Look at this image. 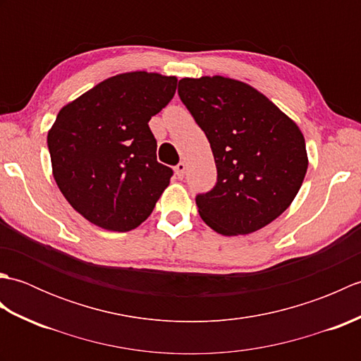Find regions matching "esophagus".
Masks as SVG:
<instances>
[{
    "mask_svg": "<svg viewBox=\"0 0 361 361\" xmlns=\"http://www.w3.org/2000/svg\"><path fill=\"white\" fill-rule=\"evenodd\" d=\"M185 172H186V164L181 161V163L175 166V173H176V176H178V178H183V176H185Z\"/></svg>",
    "mask_w": 361,
    "mask_h": 361,
    "instance_id": "obj_1",
    "label": "esophagus"
}]
</instances>
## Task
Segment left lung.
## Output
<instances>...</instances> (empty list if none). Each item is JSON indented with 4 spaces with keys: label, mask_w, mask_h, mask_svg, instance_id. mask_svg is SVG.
<instances>
[{
    "label": "left lung",
    "mask_w": 361,
    "mask_h": 361,
    "mask_svg": "<svg viewBox=\"0 0 361 361\" xmlns=\"http://www.w3.org/2000/svg\"><path fill=\"white\" fill-rule=\"evenodd\" d=\"M178 96L211 144L216 186L195 197L200 217L224 235L271 224L307 172L301 130L247 83L221 75L181 79Z\"/></svg>",
    "instance_id": "obj_1"
}]
</instances>
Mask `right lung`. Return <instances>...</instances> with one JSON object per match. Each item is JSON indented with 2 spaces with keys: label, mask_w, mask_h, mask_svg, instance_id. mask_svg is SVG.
<instances>
[{
  "label": "right lung",
  "mask_w": 361,
  "mask_h": 361,
  "mask_svg": "<svg viewBox=\"0 0 361 361\" xmlns=\"http://www.w3.org/2000/svg\"><path fill=\"white\" fill-rule=\"evenodd\" d=\"M175 90L176 78L126 73L59 111L48 133L54 178L91 224L126 233L152 214L173 171L157 161L149 121Z\"/></svg>",
  "instance_id": "obj_1"
}]
</instances>
